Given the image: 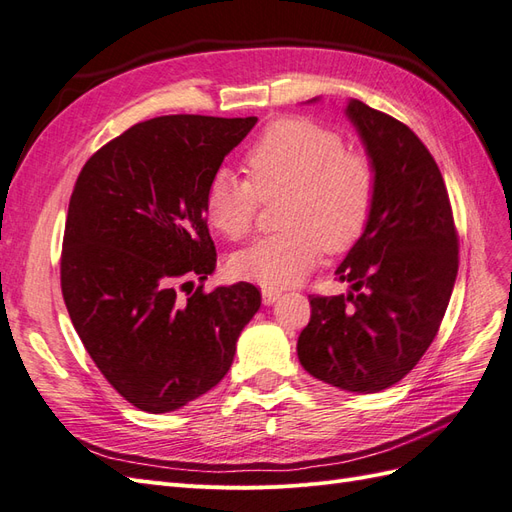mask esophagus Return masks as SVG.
I'll list each match as a JSON object with an SVG mask.
<instances>
[{"label":"esophagus","mask_w":512,"mask_h":512,"mask_svg":"<svg viewBox=\"0 0 512 512\" xmlns=\"http://www.w3.org/2000/svg\"><path fill=\"white\" fill-rule=\"evenodd\" d=\"M261 298H264V305H274L281 298V292L272 290V287H264V290H261Z\"/></svg>","instance_id":"1"}]
</instances>
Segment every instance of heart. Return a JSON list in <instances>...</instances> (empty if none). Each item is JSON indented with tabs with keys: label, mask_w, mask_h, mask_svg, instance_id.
<instances>
[{
	"label": "heart",
	"mask_w": 512,
	"mask_h": 512,
	"mask_svg": "<svg viewBox=\"0 0 512 512\" xmlns=\"http://www.w3.org/2000/svg\"><path fill=\"white\" fill-rule=\"evenodd\" d=\"M248 179L218 170L203 199L207 222L229 240L253 229L261 201L277 199L281 233L253 242L231 257L238 279L264 287L294 285L318 264L322 251L355 246L376 203L372 157L346 149L339 131L303 116L272 123L244 157Z\"/></svg>",
	"instance_id": "heart-1"
}]
</instances>
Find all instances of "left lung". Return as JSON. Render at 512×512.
Masks as SVG:
<instances>
[{"label":"left lung","mask_w":512,"mask_h":512,"mask_svg":"<svg viewBox=\"0 0 512 512\" xmlns=\"http://www.w3.org/2000/svg\"><path fill=\"white\" fill-rule=\"evenodd\" d=\"M346 116L376 166V203L335 270L352 292L309 296L311 318L296 350L320 381L376 393L402 381L435 339L458 272V233L426 144L363 101L352 99Z\"/></svg>","instance_id":"8db88e82"}]
</instances>
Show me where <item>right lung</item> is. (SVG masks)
Returning a JSON list of instances; mask_svg holds the SVG:
<instances>
[{"mask_svg": "<svg viewBox=\"0 0 512 512\" xmlns=\"http://www.w3.org/2000/svg\"><path fill=\"white\" fill-rule=\"evenodd\" d=\"M255 123L157 116L103 144L75 181L60 257L64 305L99 372L140 411H175L216 387L261 305L244 281L177 292L216 268L205 190Z\"/></svg>", "mask_w": 512, "mask_h": 512, "instance_id": "add662e5", "label": "right lung"}]
</instances>
